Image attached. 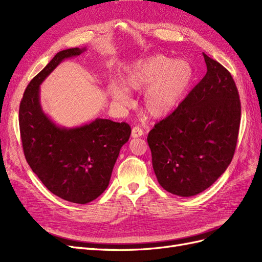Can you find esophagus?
I'll return each mask as SVG.
<instances>
[{
    "mask_svg": "<svg viewBox=\"0 0 262 262\" xmlns=\"http://www.w3.org/2000/svg\"><path fill=\"white\" fill-rule=\"evenodd\" d=\"M143 134H144V131H143V129L141 128V126H139V125L133 126L132 138H140V137L143 136Z\"/></svg>",
    "mask_w": 262,
    "mask_h": 262,
    "instance_id": "obj_1",
    "label": "esophagus"
}]
</instances>
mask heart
Here are the masks:
<instances>
[{"instance_id":"obj_1","label":"heart","mask_w":262,"mask_h":262,"mask_svg":"<svg viewBox=\"0 0 262 262\" xmlns=\"http://www.w3.org/2000/svg\"><path fill=\"white\" fill-rule=\"evenodd\" d=\"M192 78V70L187 62L172 61L163 54H156L130 67L122 75L123 87L109 86L112 98L122 106H130L129 92L147 90L143 107L152 117L161 118L170 114L184 98Z\"/></svg>"}]
</instances>
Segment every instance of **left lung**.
Returning <instances> with one entry per match:
<instances>
[{"mask_svg": "<svg viewBox=\"0 0 262 262\" xmlns=\"http://www.w3.org/2000/svg\"><path fill=\"white\" fill-rule=\"evenodd\" d=\"M207 74L147 136L160 185L191 196L217 180L235 153L242 107L231 73L203 53Z\"/></svg>", "mask_w": 262, "mask_h": 262, "instance_id": "8db88e82", "label": "left lung"}]
</instances>
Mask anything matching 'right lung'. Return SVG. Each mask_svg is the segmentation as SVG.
<instances>
[{
  "label": "right lung",
  "mask_w": 262,
  "mask_h": 262,
  "mask_svg": "<svg viewBox=\"0 0 262 262\" xmlns=\"http://www.w3.org/2000/svg\"><path fill=\"white\" fill-rule=\"evenodd\" d=\"M85 50L71 48L55 54L30 81L19 106L23 150L30 168L53 194L78 204L89 203L105 191L120 148L131 134L128 123L109 119L61 128L42 112L39 85L63 60Z\"/></svg>",
  "instance_id": "add662e5"
}]
</instances>
